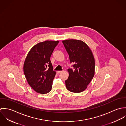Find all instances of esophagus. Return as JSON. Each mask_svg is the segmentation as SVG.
<instances>
[{
	"label": "esophagus",
	"instance_id": "obj_1",
	"mask_svg": "<svg viewBox=\"0 0 126 126\" xmlns=\"http://www.w3.org/2000/svg\"><path fill=\"white\" fill-rule=\"evenodd\" d=\"M62 72H63V71H57V74H60V73H61Z\"/></svg>",
	"mask_w": 126,
	"mask_h": 126
}]
</instances>
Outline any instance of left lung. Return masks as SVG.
<instances>
[{
  "mask_svg": "<svg viewBox=\"0 0 126 126\" xmlns=\"http://www.w3.org/2000/svg\"><path fill=\"white\" fill-rule=\"evenodd\" d=\"M69 55L72 68H69V77L65 81L66 88L73 93H80L87 88L94 74L95 63L91 50L83 42L77 40L63 41Z\"/></svg>",
  "mask_w": 126,
  "mask_h": 126,
  "instance_id": "obj_1",
  "label": "left lung"
}]
</instances>
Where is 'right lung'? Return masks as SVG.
Listing matches in <instances>:
<instances>
[{
    "label": "right lung",
    "mask_w": 126,
    "mask_h": 126,
    "mask_svg": "<svg viewBox=\"0 0 126 126\" xmlns=\"http://www.w3.org/2000/svg\"><path fill=\"white\" fill-rule=\"evenodd\" d=\"M59 41H46L35 45L29 51L24 64L29 84L36 92L45 94L52 89L56 75L50 57Z\"/></svg>",
    "instance_id": "right-lung-1"
}]
</instances>
